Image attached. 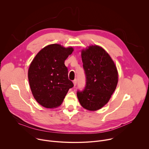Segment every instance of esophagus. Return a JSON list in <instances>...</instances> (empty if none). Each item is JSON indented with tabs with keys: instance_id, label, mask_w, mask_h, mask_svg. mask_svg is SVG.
<instances>
[{
	"instance_id": "34e87169",
	"label": "esophagus",
	"mask_w": 149,
	"mask_h": 149,
	"mask_svg": "<svg viewBox=\"0 0 149 149\" xmlns=\"http://www.w3.org/2000/svg\"><path fill=\"white\" fill-rule=\"evenodd\" d=\"M73 84H74V86H76V84H77V79H76L73 81Z\"/></svg>"
}]
</instances>
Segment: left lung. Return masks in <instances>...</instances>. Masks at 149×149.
<instances>
[{
	"instance_id": "left-lung-1",
	"label": "left lung",
	"mask_w": 149,
	"mask_h": 149,
	"mask_svg": "<svg viewBox=\"0 0 149 149\" xmlns=\"http://www.w3.org/2000/svg\"><path fill=\"white\" fill-rule=\"evenodd\" d=\"M83 67L86 75V86L77 92L82 107L97 111L107 104L114 92L118 74L114 61L104 48L91 45L81 50Z\"/></svg>"
}]
</instances>
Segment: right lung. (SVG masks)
<instances>
[{
  "mask_svg": "<svg viewBox=\"0 0 149 149\" xmlns=\"http://www.w3.org/2000/svg\"><path fill=\"white\" fill-rule=\"evenodd\" d=\"M73 51L72 47L51 44L42 48L31 62L28 72L31 90L35 100L44 107H59L73 87L64 63Z\"/></svg>",
  "mask_w": 149,
  "mask_h": 149,
  "instance_id": "add662e5",
  "label": "right lung"
}]
</instances>
